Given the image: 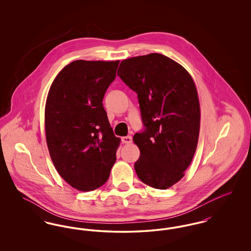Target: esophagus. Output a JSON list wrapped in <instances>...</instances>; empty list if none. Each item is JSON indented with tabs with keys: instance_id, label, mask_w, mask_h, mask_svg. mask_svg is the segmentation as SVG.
Listing matches in <instances>:
<instances>
[{
	"instance_id": "1",
	"label": "esophagus",
	"mask_w": 251,
	"mask_h": 251,
	"mask_svg": "<svg viewBox=\"0 0 251 251\" xmlns=\"http://www.w3.org/2000/svg\"><path fill=\"white\" fill-rule=\"evenodd\" d=\"M121 140H122V142L124 144H131V141H132V138H131V136L128 135V136H123L121 138Z\"/></svg>"
}]
</instances>
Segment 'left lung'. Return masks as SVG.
<instances>
[{
  "mask_svg": "<svg viewBox=\"0 0 251 251\" xmlns=\"http://www.w3.org/2000/svg\"><path fill=\"white\" fill-rule=\"evenodd\" d=\"M118 76L138 98L144 129L132 140L141 181L165 190L183 177L195 154L201 123L196 85L177 62L160 53L123 60Z\"/></svg>",
  "mask_w": 251,
  "mask_h": 251,
  "instance_id": "1",
  "label": "left lung"
}]
</instances>
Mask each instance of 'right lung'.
I'll list each match as a JSON object with an SVG mask.
<instances>
[{"mask_svg":"<svg viewBox=\"0 0 251 251\" xmlns=\"http://www.w3.org/2000/svg\"><path fill=\"white\" fill-rule=\"evenodd\" d=\"M120 61L76 60L54 79L45 107L50 155L73 188L92 191L106 182L120 139L114 134L102 100Z\"/></svg>","mask_w":251,"mask_h":251,"instance_id":"right-lung-1","label":"right lung"}]
</instances>
